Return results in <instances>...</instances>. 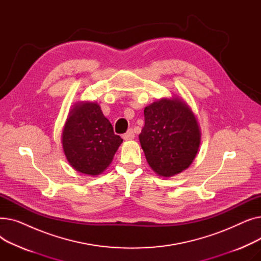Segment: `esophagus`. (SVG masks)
Listing matches in <instances>:
<instances>
[{
    "label": "esophagus",
    "instance_id": "1",
    "mask_svg": "<svg viewBox=\"0 0 261 261\" xmlns=\"http://www.w3.org/2000/svg\"><path fill=\"white\" fill-rule=\"evenodd\" d=\"M122 139L125 141H130V140H133L134 139V132L132 129H129L125 134L122 135Z\"/></svg>",
    "mask_w": 261,
    "mask_h": 261
}]
</instances>
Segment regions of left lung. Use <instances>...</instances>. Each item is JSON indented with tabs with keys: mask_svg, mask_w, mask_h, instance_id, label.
<instances>
[{
	"mask_svg": "<svg viewBox=\"0 0 261 261\" xmlns=\"http://www.w3.org/2000/svg\"><path fill=\"white\" fill-rule=\"evenodd\" d=\"M145 126L141 146L149 166L161 176H171L186 169L200 146L198 121L181 99H161L144 110Z\"/></svg>",
	"mask_w": 261,
	"mask_h": 261,
	"instance_id": "left-lung-1",
	"label": "left lung"
}]
</instances>
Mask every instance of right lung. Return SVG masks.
<instances>
[{"instance_id":"1","label":"right lung","mask_w":261,"mask_h":261,"mask_svg":"<svg viewBox=\"0 0 261 261\" xmlns=\"http://www.w3.org/2000/svg\"><path fill=\"white\" fill-rule=\"evenodd\" d=\"M122 139L113 131L96 102H81L70 112L62 133V146L71 166L97 175L111 164Z\"/></svg>"}]
</instances>
